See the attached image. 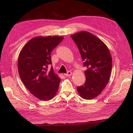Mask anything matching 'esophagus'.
Here are the masks:
<instances>
[{
  "label": "esophagus",
  "mask_w": 133,
  "mask_h": 133,
  "mask_svg": "<svg viewBox=\"0 0 133 133\" xmlns=\"http://www.w3.org/2000/svg\"><path fill=\"white\" fill-rule=\"evenodd\" d=\"M71 75H72V72H71V71H68L67 73L64 74V75L65 76H70Z\"/></svg>",
  "instance_id": "esophagus-1"
}]
</instances>
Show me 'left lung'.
<instances>
[{"instance_id": "1", "label": "left lung", "mask_w": 133, "mask_h": 133, "mask_svg": "<svg viewBox=\"0 0 133 133\" xmlns=\"http://www.w3.org/2000/svg\"><path fill=\"white\" fill-rule=\"evenodd\" d=\"M76 43L84 66L85 83L77 87L80 96L92 99L99 95L108 84L111 76L112 60L107 45L90 32L81 31L71 35Z\"/></svg>"}]
</instances>
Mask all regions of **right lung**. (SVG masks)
Listing matches in <instances>:
<instances>
[{
  "mask_svg": "<svg viewBox=\"0 0 133 133\" xmlns=\"http://www.w3.org/2000/svg\"><path fill=\"white\" fill-rule=\"evenodd\" d=\"M64 37L58 36H36L22 48L18 58V70L28 90L42 101H49L56 96L61 79L54 72L50 54Z\"/></svg>",
  "mask_w": 133,
  "mask_h": 133,
  "instance_id": "obj_1",
  "label": "right lung"
}]
</instances>
